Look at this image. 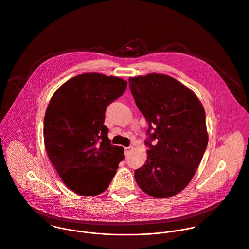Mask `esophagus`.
I'll use <instances>...</instances> for the list:
<instances>
[{
	"label": "esophagus",
	"mask_w": 249,
	"mask_h": 249,
	"mask_svg": "<svg viewBox=\"0 0 249 249\" xmlns=\"http://www.w3.org/2000/svg\"><path fill=\"white\" fill-rule=\"evenodd\" d=\"M134 148H133V146H129V147H126L125 148V155L127 156V155H129V153L133 150Z\"/></svg>",
	"instance_id": "1"
}]
</instances>
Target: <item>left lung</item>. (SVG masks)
I'll list each match as a JSON object with an SVG mask.
<instances>
[{
	"mask_svg": "<svg viewBox=\"0 0 249 249\" xmlns=\"http://www.w3.org/2000/svg\"><path fill=\"white\" fill-rule=\"evenodd\" d=\"M129 86L149 124L147 160L135 171L136 181L154 197L173 196L191 181L206 150L205 111L193 91L171 76L130 77Z\"/></svg>",
	"mask_w": 249,
	"mask_h": 249,
	"instance_id": "8db88e82",
	"label": "left lung"
}]
</instances>
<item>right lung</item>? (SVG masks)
<instances>
[{"label":"right lung","mask_w":249,"mask_h":249,"mask_svg":"<svg viewBox=\"0 0 249 249\" xmlns=\"http://www.w3.org/2000/svg\"><path fill=\"white\" fill-rule=\"evenodd\" d=\"M127 82L100 73H84L53 95L44 119L48 156L63 182L81 196L103 193L111 183L124 149L113 146L104 125L107 107Z\"/></svg>","instance_id":"1"}]
</instances>
